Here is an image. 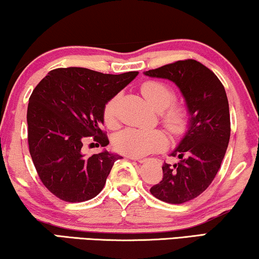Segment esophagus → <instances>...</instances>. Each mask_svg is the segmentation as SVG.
I'll use <instances>...</instances> for the list:
<instances>
[{
  "instance_id": "1",
  "label": "esophagus",
  "mask_w": 259,
  "mask_h": 259,
  "mask_svg": "<svg viewBox=\"0 0 259 259\" xmlns=\"http://www.w3.org/2000/svg\"><path fill=\"white\" fill-rule=\"evenodd\" d=\"M128 158H129V159H131V161H136V162H138V163H143V162H145V159H144V158H137V157H130V156H128Z\"/></svg>"
}]
</instances>
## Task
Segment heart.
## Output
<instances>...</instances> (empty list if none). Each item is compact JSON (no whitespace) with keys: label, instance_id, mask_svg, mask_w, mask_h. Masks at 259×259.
<instances>
[{"label":"heart","instance_id":"obj_1","mask_svg":"<svg viewBox=\"0 0 259 259\" xmlns=\"http://www.w3.org/2000/svg\"><path fill=\"white\" fill-rule=\"evenodd\" d=\"M141 93L156 110L161 111L162 121L171 133L178 134L184 130L188 123V110L185 105L174 103L175 92L169 84L151 79L141 85ZM117 104L118 96H114L103 109V121L109 128L117 124ZM165 144L166 136L159 129L126 128L114 137L116 150L130 157H141L161 150Z\"/></svg>","mask_w":259,"mask_h":259}]
</instances>
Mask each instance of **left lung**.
<instances>
[{
	"mask_svg": "<svg viewBox=\"0 0 259 259\" xmlns=\"http://www.w3.org/2000/svg\"><path fill=\"white\" fill-rule=\"evenodd\" d=\"M144 75L174 82L183 95L189 115L187 131L170 154L180 161L163 164V180L150 192L165 203L189 202L211 184L228 149L227 93L217 76L195 60L177 61Z\"/></svg>",
	"mask_w": 259,
	"mask_h": 259,
	"instance_id": "left-lung-1",
	"label": "left lung"
}]
</instances>
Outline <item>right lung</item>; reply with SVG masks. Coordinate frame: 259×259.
<instances>
[{
    "instance_id": "obj_1",
    "label": "right lung",
    "mask_w": 259,
    "mask_h": 259,
    "mask_svg": "<svg viewBox=\"0 0 259 259\" xmlns=\"http://www.w3.org/2000/svg\"><path fill=\"white\" fill-rule=\"evenodd\" d=\"M137 75L58 68L36 85L27 111L29 151L39 180L62 201L94 198L104 188L114 163L122 158L105 149L87 157L82 147L88 137L102 147L109 144L101 130L103 109Z\"/></svg>"
}]
</instances>
